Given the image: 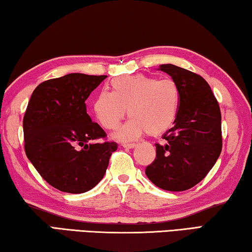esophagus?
<instances>
[{
  "instance_id": "34e87169",
  "label": "esophagus",
  "mask_w": 252,
  "mask_h": 252,
  "mask_svg": "<svg viewBox=\"0 0 252 252\" xmlns=\"http://www.w3.org/2000/svg\"><path fill=\"white\" fill-rule=\"evenodd\" d=\"M124 148H134L136 146L135 143H131V144H123L122 145Z\"/></svg>"
}]
</instances>
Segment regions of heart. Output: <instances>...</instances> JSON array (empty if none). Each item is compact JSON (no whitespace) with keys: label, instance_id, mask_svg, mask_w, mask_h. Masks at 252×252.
I'll list each match as a JSON object with an SVG mask.
<instances>
[{"label":"heart","instance_id":"heart-1","mask_svg":"<svg viewBox=\"0 0 252 252\" xmlns=\"http://www.w3.org/2000/svg\"><path fill=\"white\" fill-rule=\"evenodd\" d=\"M180 107L176 82L145 75L119 77L110 82V93L101 92L94 98L93 110L106 129H116L127 115L130 118L114 134L122 142L135 141L147 133L158 136L174 123Z\"/></svg>","mask_w":252,"mask_h":252}]
</instances>
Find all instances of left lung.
<instances>
[{
  "label": "left lung",
  "instance_id": "obj_1",
  "mask_svg": "<svg viewBox=\"0 0 252 252\" xmlns=\"http://www.w3.org/2000/svg\"><path fill=\"white\" fill-rule=\"evenodd\" d=\"M180 90V107L174 126L155 144L156 158L145 174L159 189L180 192L207 176L222 150L221 113L207 81L177 65L160 64Z\"/></svg>",
  "mask_w": 252,
  "mask_h": 252
}]
</instances>
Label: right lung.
<instances>
[{
	"instance_id": "right-lung-1",
	"label": "right lung",
	"mask_w": 252,
	"mask_h": 252,
	"mask_svg": "<svg viewBox=\"0 0 252 252\" xmlns=\"http://www.w3.org/2000/svg\"><path fill=\"white\" fill-rule=\"evenodd\" d=\"M107 76L69 73L34 89L23 118L24 150L39 174L59 191L80 194L100 182L115 142L93 123L85 101Z\"/></svg>"
}]
</instances>
